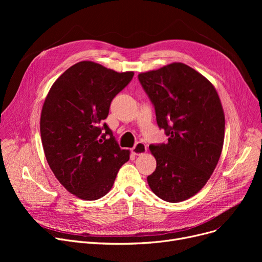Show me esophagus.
I'll use <instances>...</instances> for the list:
<instances>
[{
    "instance_id": "esophagus-1",
    "label": "esophagus",
    "mask_w": 262,
    "mask_h": 262,
    "mask_svg": "<svg viewBox=\"0 0 262 262\" xmlns=\"http://www.w3.org/2000/svg\"><path fill=\"white\" fill-rule=\"evenodd\" d=\"M145 152H146V145L142 142H138L132 148V153L134 155H142Z\"/></svg>"
}]
</instances>
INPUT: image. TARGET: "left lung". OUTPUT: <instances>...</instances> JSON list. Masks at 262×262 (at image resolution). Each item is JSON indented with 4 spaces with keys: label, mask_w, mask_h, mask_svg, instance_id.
Returning a JSON list of instances; mask_svg holds the SVG:
<instances>
[{
    "label": "left lung",
    "mask_w": 262,
    "mask_h": 262,
    "mask_svg": "<svg viewBox=\"0 0 262 262\" xmlns=\"http://www.w3.org/2000/svg\"><path fill=\"white\" fill-rule=\"evenodd\" d=\"M138 78L152 101L168 143L149 145L156 170L147 184L161 200L178 203L208 182L222 153L225 116L211 82L191 67L173 62Z\"/></svg>",
    "instance_id": "1"
}]
</instances>
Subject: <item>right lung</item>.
Wrapping results in <instances>:
<instances>
[{
	"instance_id": "1",
	"label": "right lung",
	"mask_w": 262,
	"mask_h": 262,
	"mask_svg": "<svg viewBox=\"0 0 262 262\" xmlns=\"http://www.w3.org/2000/svg\"><path fill=\"white\" fill-rule=\"evenodd\" d=\"M134 76L93 61H79L51 87L40 117L45 155L59 183L85 201L113 188L120 168L129 159L106 123L115 96Z\"/></svg>"
}]
</instances>
